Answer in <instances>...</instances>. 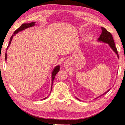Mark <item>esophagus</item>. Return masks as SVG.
Returning a JSON list of instances; mask_svg holds the SVG:
<instances>
[{
	"mask_svg": "<svg viewBox=\"0 0 125 125\" xmlns=\"http://www.w3.org/2000/svg\"><path fill=\"white\" fill-rule=\"evenodd\" d=\"M64 66H66V65H67V63H66V62H64Z\"/></svg>",
	"mask_w": 125,
	"mask_h": 125,
	"instance_id": "obj_1",
	"label": "esophagus"
}]
</instances>
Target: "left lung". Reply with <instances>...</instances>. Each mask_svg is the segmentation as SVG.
<instances>
[{
	"mask_svg": "<svg viewBox=\"0 0 125 125\" xmlns=\"http://www.w3.org/2000/svg\"><path fill=\"white\" fill-rule=\"evenodd\" d=\"M101 30H102V33L100 35V37H99V38L98 39V42H104V43L108 44L109 47H110L111 48H112V50L115 53V54H117V57L119 59L118 53V51H117V48L115 47V43H114V41L113 40V38L112 34H111L109 32L107 31L106 30L105 28H104V27H101ZM109 90H110V89L107 90V91L105 93H104L103 94H102L101 95H102L105 94H106V93H107V92L109 91ZM101 95H100V96L98 97H100ZM76 98L79 101H80L79 99H78L77 98Z\"/></svg>",
	"mask_w": 125,
	"mask_h": 125,
	"instance_id": "1",
	"label": "left lung"
}]
</instances>
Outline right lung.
Returning a JSON list of instances; mask_svg holds the SVG:
<instances>
[{
  "label": "right lung",
  "instance_id": "1",
  "mask_svg": "<svg viewBox=\"0 0 125 125\" xmlns=\"http://www.w3.org/2000/svg\"><path fill=\"white\" fill-rule=\"evenodd\" d=\"M35 23H36V22H31V23H24V24H22V25H21V26H20L19 28H18V29H17V30L14 32V33H13V35L11 36V38H10V41L9 43H8V45L7 48V49H8V48L10 47V44H11L12 40L13 37L14 36L16 35V33H18V32H21V31H22L25 30V29H27V28H30V27H32L35 26ZM6 52H7V51H6ZM7 53H6V54H5V59H6V60H7ZM59 71H60V66L59 65H57V66H55V68H54L53 70V71H52V85H52V86H51V92L52 91V85H53V81H54V78H55V76H56V74H57V73L59 72ZM48 97L43 98L42 100H45V99L47 98Z\"/></svg>",
  "mask_w": 125,
  "mask_h": 125
}]
</instances>
